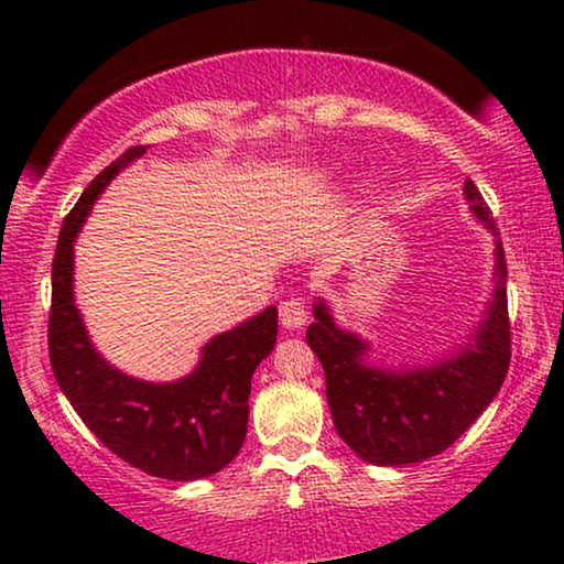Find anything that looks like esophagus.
Listing matches in <instances>:
<instances>
[{
	"label": "esophagus",
	"instance_id": "esophagus-1",
	"mask_svg": "<svg viewBox=\"0 0 564 564\" xmlns=\"http://www.w3.org/2000/svg\"><path fill=\"white\" fill-rule=\"evenodd\" d=\"M280 321H282V328L288 330H300L307 323V307L305 303H300V300H284L280 305Z\"/></svg>",
	"mask_w": 564,
	"mask_h": 564
}]
</instances>
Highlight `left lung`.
Masks as SVG:
<instances>
[{"label": "left lung", "mask_w": 564, "mask_h": 564, "mask_svg": "<svg viewBox=\"0 0 564 564\" xmlns=\"http://www.w3.org/2000/svg\"><path fill=\"white\" fill-rule=\"evenodd\" d=\"M469 213L492 236V292L465 341L423 365H384L369 338L341 328L326 297L315 295L307 346L326 372L336 434L359 459L405 467L452 446L498 395L511 361L508 269L496 220L480 189L465 180Z\"/></svg>", "instance_id": "1"}]
</instances>
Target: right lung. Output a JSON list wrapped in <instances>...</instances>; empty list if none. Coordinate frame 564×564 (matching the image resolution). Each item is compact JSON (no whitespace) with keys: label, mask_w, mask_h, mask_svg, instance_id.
Segmentation results:
<instances>
[{"label":"right lung","mask_w":564,"mask_h":564,"mask_svg":"<svg viewBox=\"0 0 564 564\" xmlns=\"http://www.w3.org/2000/svg\"><path fill=\"white\" fill-rule=\"evenodd\" d=\"M143 153L145 145H133L115 159L61 226L53 259L51 367L61 392L107 449L145 475L192 482L220 473L241 452L251 377L274 349L276 307L213 336L199 349L195 369L172 382L141 380L99 354L76 305L74 241L107 184Z\"/></svg>","instance_id":"obj_1"}]
</instances>
